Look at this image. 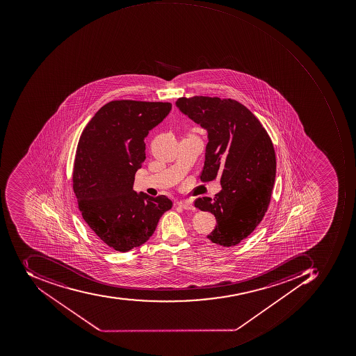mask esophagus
<instances>
[{"label":"esophagus","instance_id":"34e87169","mask_svg":"<svg viewBox=\"0 0 356 356\" xmlns=\"http://www.w3.org/2000/svg\"><path fill=\"white\" fill-rule=\"evenodd\" d=\"M178 206H179V207L184 208V209H188V211H192V209H194L193 204L189 201L178 202Z\"/></svg>","mask_w":356,"mask_h":356}]
</instances>
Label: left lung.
I'll use <instances>...</instances> for the list:
<instances>
[{
	"mask_svg": "<svg viewBox=\"0 0 356 356\" xmlns=\"http://www.w3.org/2000/svg\"><path fill=\"white\" fill-rule=\"evenodd\" d=\"M176 106L207 131L202 181L220 178L222 189L213 199L194 202L216 217L217 225L207 237L223 247L240 244L261 222L271 201L273 143L256 116L236 100L194 96L179 98Z\"/></svg>",
	"mask_w": 356,
	"mask_h": 356,
	"instance_id": "left-lung-1",
	"label": "left lung"
}]
</instances>
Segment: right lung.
Wrapping results in <instances>:
<instances>
[{
  "label": "right lung",
  "mask_w": 356,
  "mask_h": 356,
  "mask_svg": "<svg viewBox=\"0 0 356 356\" xmlns=\"http://www.w3.org/2000/svg\"><path fill=\"white\" fill-rule=\"evenodd\" d=\"M172 110L170 102L114 100L82 131L73 166L79 209L98 240L125 252L152 236L172 202L134 191L145 160V138Z\"/></svg>",
  "instance_id": "1"
}]
</instances>
